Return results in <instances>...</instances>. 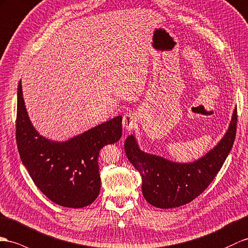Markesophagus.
Returning <instances> with one entry per match:
<instances>
[{
    "label": "esophagus",
    "instance_id": "esophagus-1",
    "mask_svg": "<svg viewBox=\"0 0 248 248\" xmlns=\"http://www.w3.org/2000/svg\"><path fill=\"white\" fill-rule=\"evenodd\" d=\"M122 125H123V128L126 131H130L132 129H135L138 125V120H137L136 114L131 113V112L126 113L123 117Z\"/></svg>",
    "mask_w": 248,
    "mask_h": 248
}]
</instances>
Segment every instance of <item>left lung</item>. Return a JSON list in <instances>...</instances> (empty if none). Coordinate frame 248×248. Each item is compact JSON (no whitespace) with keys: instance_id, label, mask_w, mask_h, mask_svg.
I'll list each match as a JSON object with an SVG mask.
<instances>
[{"instance_id":"left-lung-1","label":"left lung","mask_w":248,"mask_h":248,"mask_svg":"<svg viewBox=\"0 0 248 248\" xmlns=\"http://www.w3.org/2000/svg\"><path fill=\"white\" fill-rule=\"evenodd\" d=\"M237 128V109L225 135L207 154L192 162L180 163L145 153L135 135L124 144L129 162L142 176V192L149 204L168 209L191 202L207 188L231 153Z\"/></svg>"}]
</instances>
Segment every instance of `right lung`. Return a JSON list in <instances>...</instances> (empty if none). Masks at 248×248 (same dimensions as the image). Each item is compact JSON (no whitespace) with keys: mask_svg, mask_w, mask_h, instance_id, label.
<instances>
[{"mask_svg":"<svg viewBox=\"0 0 248 248\" xmlns=\"http://www.w3.org/2000/svg\"><path fill=\"white\" fill-rule=\"evenodd\" d=\"M122 137V117L118 116L66 141L42 136L29 119L17 87L16 143L24 166L34 184L53 203L82 208L98 198L101 189L100 150Z\"/></svg>","mask_w":248,"mask_h":248,"instance_id":"right-lung-1","label":"right lung"}]
</instances>
